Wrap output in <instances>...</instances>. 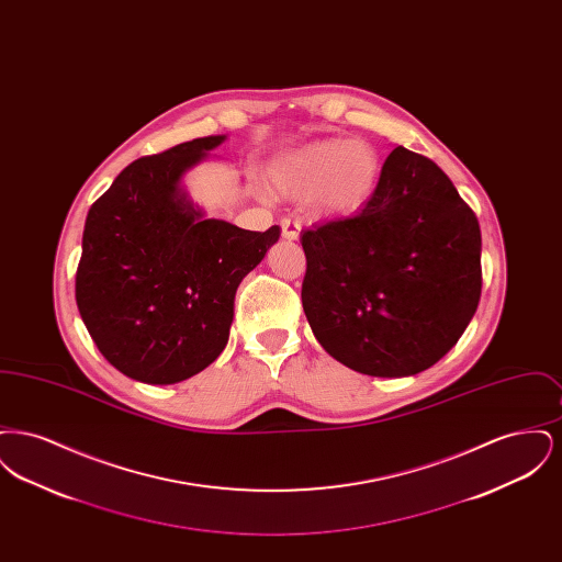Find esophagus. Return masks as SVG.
Masks as SVG:
<instances>
[{
	"instance_id": "1",
	"label": "esophagus",
	"mask_w": 562,
	"mask_h": 562,
	"mask_svg": "<svg viewBox=\"0 0 562 562\" xmlns=\"http://www.w3.org/2000/svg\"><path fill=\"white\" fill-rule=\"evenodd\" d=\"M280 227H282V238H286V240H296L299 238L301 223L296 218H282Z\"/></svg>"
}]
</instances>
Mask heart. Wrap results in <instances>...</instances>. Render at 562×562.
I'll return each instance as SVG.
<instances>
[{
    "mask_svg": "<svg viewBox=\"0 0 562 562\" xmlns=\"http://www.w3.org/2000/svg\"><path fill=\"white\" fill-rule=\"evenodd\" d=\"M381 181V158L371 143L328 138L310 143L271 170V183L282 195L305 200L316 195L322 211L358 213L373 200Z\"/></svg>",
    "mask_w": 562,
    "mask_h": 562,
    "instance_id": "obj_1",
    "label": "heart"
}]
</instances>
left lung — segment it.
<instances>
[{
  "instance_id": "1",
  "label": "left lung",
  "mask_w": 562,
  "mask_h": 562,
  "mask_svg": "<svg viewBox=\"0 0 562 562\" xmlns=\"http://www.w3.org/2000/svg\"><path fill=\"white\" fill-rule=\"evenodd\" d=\"M301 301L335 360L373 376L422 373L453 348L481 301V227L434 161L396 147L373 200L305 229Z\"/></svg>"
}]
</instances>
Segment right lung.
Segmentation results:
<instances>
[{
	"instance_id": "obj_1",
	"label": "right lung",
	"mask_w": 562,
	"mask_h": 562,
	"mask_svg": "<svg viewBox=\"0 0 562 562\" xmlns=\"http://www.w3.org/2000/svg\"><path fill=\"white\" fill-rule=\"evenodd\" d=\"M223 134L126 166L90 206L76 301L92 341L120 373L168 385L204 371L227 346L241 278L280 227L248 232L204 218L181 177Z\"/></svg>"
}]
</instances>
